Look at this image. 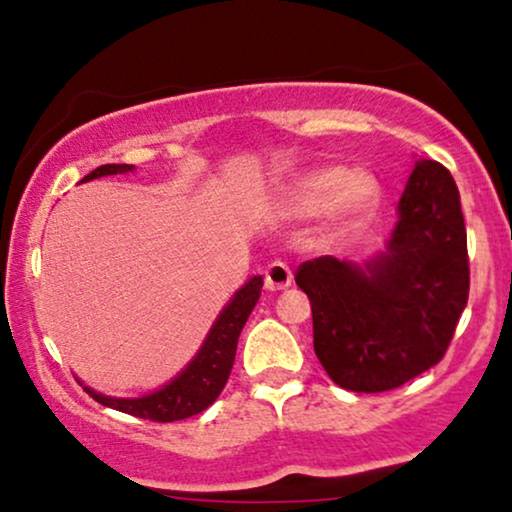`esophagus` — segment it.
Here are the masks:
<instances>
[{"label":"esophagus","mask_w":512,"mask_h":512,"mask_svg":"<svg viewBox=\"0 0 512 512\" xmlns=\"http://www.w3.org/2000/svg\"><path fill=\"white\" fill-rule=\"evenodd\" d=\"M291 281H293V274L286 262L276 260L264 269V288H267V291H283V288L291 286Z\"/></svg>","instance_id":"esophagus-1"}]
</instances>
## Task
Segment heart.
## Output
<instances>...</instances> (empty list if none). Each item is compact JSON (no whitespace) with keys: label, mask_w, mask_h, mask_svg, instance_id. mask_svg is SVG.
<instances>
[{"label":"heart","mask_w":512,"mask_h":512,"mask_svg":"<svg viewBox=\"0 0 512 512\" xmlns=\"http://www.w3.org/2000/svg\"><path fill=\"white\" fill-rule=\"evenodd\" d=\"M381 200V186L369 171H346L326 166L300 178L288 193V209L312 214L334 202L348 221H360L374 212Z\"/></svg>","instance_id":"obj_1"}]
</instances>
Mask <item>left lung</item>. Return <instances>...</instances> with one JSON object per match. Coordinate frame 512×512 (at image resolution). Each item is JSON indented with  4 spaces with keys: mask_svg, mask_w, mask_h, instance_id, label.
<instances>
[{
    "mask_svg": "<svg viewBox=\"0 0 512 512\" xmlns=\"http://www.w3.org/2000/svg\"><path fill=\"white\" fill-rule=\"evenodd\" d=\"M295 283L310 298L315 353L341 389L391 391L441 362L470 295L451 171L434 159L415 164L389 252L365 269L331 255L307 260Z\"/></svg>",
    "mask_w": 512,
    "mask_h": 512,
    "instance_id": "left-lung-1",
    "label": "left lung"
}]
</instances>
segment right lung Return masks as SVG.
<instances>
[{
    "instance_id": "add662e5",
    "label": "right lung",
    "mask_w": 512,
    "mask_h": 512,
    "mask_svg": "<svg viewBox=\"0 0 512 512\" xmlns=\"http://www.w3.org/2000/svg\"><path fill=\"white\" fill-rule=\"evenodd\" d=\"M133 164H104L90 171L83 181H92L100 176L123 174L131 171ZM262 295V276H252L240 291L233 295V300L224 307L217 322H214L212 331H209L205 346L195 355V360L183 369L178 377L166 384L150 396L143 398H109L102 393L90 391L85 386V393H90L97 403L107 405L126 415L140 417V420L150 422H176L193 417L197 412L207 410L209 405L217 400V396L224 391L226 381H229L233 360H236L238 336L243 331L245 322H248L252 307L257 305Z\"/></svg>"
}]
</instances>
